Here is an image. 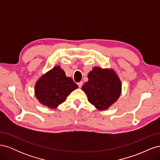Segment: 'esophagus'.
Here are the masks:
<instances>
[{"instance_id":"1","label":"esophagus","mask_w":160,"mask_h":160,"mask_svg":"<svg viewBox=\"0 0 160 160\" xmlns=\"http://www.w3.org/2000/svg\"><path fill=\"white\" fill-rule=\"evenodd\" d=\"M77 85H78L79 88H81L82 85H83V81H80L79 83H77Z\"/></svg>"}]
</instances>
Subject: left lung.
<instances>
[{
	"label": "left lung",
	"instance_id": "left-lung-1",
	"mask_svg": "<svg viewBox=\"0 0 160 160\" xmlns=\"http://www.w3.org/2000/svg\"><path fill=\"white\" fill-rule=\"evenodd\" d=\"M88 81L82 87L88 101L99 110L107 109L121 94L122 85L112 70L95 67L88 74Z\"/></svg>",
	"mask_w": 160,
	"mask_h": 160
}]
</instances>
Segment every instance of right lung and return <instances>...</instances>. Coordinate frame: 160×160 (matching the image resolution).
I'll return each mask as SVG.
<instances>
[{
	"label": "right lung",
	"mask_w": 160,
	"mask_h": 160,
	"mask_svg": "<svg viewBox=\"0 0 160 160\" xmlns=\"http://www.w3.org/2000/svg\"><path fill=\"white\" fill-rule=\"evenodd\" d=\"M77 88L78 85L71 77H66L60 66H57L38 79L35 91L41 103L55 109Z\"/></svg>",
	"instance_id": "right-lung-1"
}]
</instances>
